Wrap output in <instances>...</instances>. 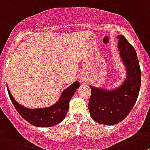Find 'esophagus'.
<instances>
[{
    "label": "esophagus",
    "mask_w": 150,
    "mask_h": 150,
    "mask_svg": "<svg viewBox=\"0 0 150 150\" xmlns=\"http://www.w3.org/2000/svg\"><path fill=\"white\" fill-rule=\"evenodd\" d=\"M79 81H80V82H84V79H82V78H79Z\"/></svg>",
    "instance_id": "obj_1"
}]
</instances>
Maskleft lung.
I'll use <instances>...</instances> for the list:
<instances>
[{
  "label": "left lung",
  "instance_id": "8db88e82",
  "mask_svg": "<svg viewBox=\"0 0 150 150\" xmlns=\"http://www.w3.org/2000/svg\"><path fill=\"white\" fill-rule=\"evenodd\" d=\"M117 38L121 57L127 67L126 79L114 91L90 86V115L94 121L106 125L119 123L127 116L138 99L142 82V73L135 48L123 35Z\"/></svg>",
  "mask_w": 150,
  "mask_h": 150
}]
</instances>
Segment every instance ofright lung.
<instances>
[{
  "label": "right lung",
  "mask_w": 150,
  "mask_h": 150,
  "mask_svg": "<svg viewBox=\"0 0 150 150\" xmlns=\"http://www.w3.org/2000/svg\"><path fill=\"white\" fill-rule=\"evenodd\" d=\"M79 85V82L76 81L62 92L60 99L55 105L39 109H28L22 106L15 100L8 88L7 91L15 109L25 120L34 126L48 127L57 125L65 119L69 108L70 100Z\"/></svg>",
  "instance_id": "right-lung-1"
}]
</instances>
